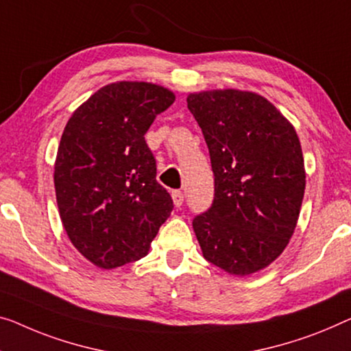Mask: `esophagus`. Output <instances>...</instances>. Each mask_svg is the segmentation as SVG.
Wrapping results in <instances>:
<instances>
[{"mask_svg":"<svg viewBox=\"0 0 351 351\" xmlns=\"http://www.w3.org/2000/svg\"><path fill=\"white\" fill-rule=\"evenodd\" d=\"M171 198H173L175 206H181L182 202H184V193H182L181 191H173L171 192Z\"/></svg>","mask_w":351,"mask_h":351,"instance_id":"esophagus-1","label":"esophagus"}]
</instances>
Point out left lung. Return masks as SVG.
Here are the masks:
<instances>
[{
    "label": "left lung",
    "mask_w": 351,
    "mask_h": 351,
    "mask_svg": "<svg viewBox=\"0 0 351 351\" xmlns=\"http://www.w3.org/2000/svg\"><path fill=\"white\" fill-rule=\"evenodd\" d=\"M214 173L211 208L193 217L203 257L245 276L274 261L295 232L306 171L293 125L249 91L191 94Z\"/></svg>",
    "instance_id": "1"
}]
</instances>
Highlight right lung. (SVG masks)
Returning a JSON list of instances; mask_svg holds the SVG:
<instances>
[{"label":"right lung","mask_w":351,"mask_h":351,"mask_svg":"<svg viewBox=\"0 0 351 351\" xmlns=\"http://www.w3.org/2000/svg\"><path fill=\"white\" fill-rule=\"evenodd\" d=\"M173 102V93L153 83L118 82L94 93L66 124L55 162L56 203L72 244L99 268L143 258L173 209L145 142Z\"/></svg>","instance_id":"1"}]
</instances>
